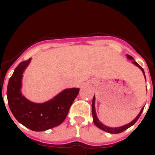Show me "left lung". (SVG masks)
<instances>
[{
  "label": "left lung",
  "instance_id": "obj_1",
  "mask_svg": "<svg viewBox=\"0 0 155 155\" xmlns=\"http://www.w3.org/2000/svg\"><path fill=\"white\" fill-rule=\"evenodd\" d=\"M127 58L129 59H132V60H133V59H134L132 57H131L130 55H129V54H127ZM132 62L134 64L137 65V66L138 67V68H140V69H141L142 71H143V74H144L145 78V72H144V70H143V68H142V67L140 66V65L139 64L137 63V61H133ZM94 101H95V97H94V96L93 101H92V115H93L94 123L95 125L97 127H99L100 129L103 130H104V131H107V132L109 133V134H120V133L123 132V131L126 130L127 129H128V128H129L130 127L134 125V124H135L136 122H137V120L139 119V118H140V115H141L142 112H143V109H144V107H143V109H141V111H140V113H139V115L137 116V118H136L134 120V121H131L130 123H129V124H126V125H124V126H122V127H119L112 128V127H109L104 125V124H103L102 123H101V121H99V119H98L97 117V115H96V111H95V107H94Z\"/></svg>",
  "mask_w": 155,
  "mask_h": 155
}]
</instances>
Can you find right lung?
<instances>
[{"label": "right lung", "instance_id": "add662e5", "mask_svg": "<svg viewBox=\"0 0 155 155\" xmlns=\"http://www.w3.org/2000/svg\"><path fill=\"white\" fill-rule=\"evenodd\" d=\"M30 61L31 59L24 61L15 68L7 85V101L12 115L18 122L34 131H44L64 121L79 89H65L43 104L31 102L20 91L23 72Z\"/></svg>", "mask_w": 155, "mask_h": 155}]
</instances>
